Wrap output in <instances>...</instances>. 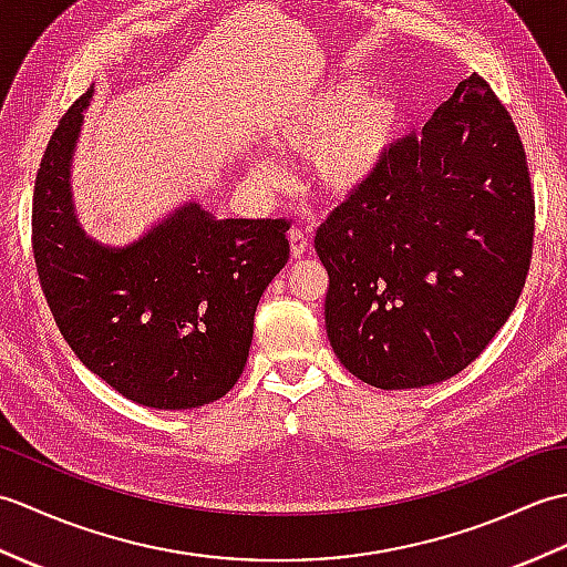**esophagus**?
I'll return each mask as SVG.
<instances>
[{
  "label": "esophagus",
  "instance_id": "34e87169",
  "mask_svg": "<svg viewBox=\"0 0 567 567\" xmlns=\"http://www.w3.org/2000/svg\"><path fill=\"white\" fill-rule=\"evenodd\" d=\"M290 244H292L295 258H305L307 252H311V236H309V231H305V228H292Z\"/></svg>",
  "mask_w": 567,
  "mask_h": 567
}]
</instances>
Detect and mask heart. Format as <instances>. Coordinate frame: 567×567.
<instances>
[{"mask_svg": "<svg viewBox=\"0 0 567 567\" xmlns=\"http://www.w3.org/2000/svg\"><path fill=\"white\" fill-rule=\"evenodd\" d=\"M370 91L372 80L360 72L336 78L272 131L275 146L299 155L317 153V177L331 195H353L365 187L402 136V102L392 92ZM250 167L262 175L272 171L260 155H252Z\"/></svg>", "mask_w": 567, "mask_h": 567, "instance_id": "heart-1", "label": "heart"}]
</instances>
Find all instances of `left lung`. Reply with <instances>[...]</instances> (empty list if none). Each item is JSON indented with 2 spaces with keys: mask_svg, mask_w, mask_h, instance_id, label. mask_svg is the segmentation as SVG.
<instances>
[{
  "mask_svg": "<svg viewBox=\"0 0 567 567\" xmlns=\"http://www.w3.org/2000/svg\"><path fill=\"white\" fill-rule=\"evenodd\" d=\"M532 240L522 138L473 72L319 226L333 353L380 390L457 375L514 311Z\"/></svg>",
  "mask_w": 567,
  "mask_h": 567,
  "instance_id": "1",
  "label": "left lung"
}]
</instances>
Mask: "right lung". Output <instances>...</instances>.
I'll use <instances>...</instances> for the list:
<instances>
[{"mask_svg": "<svg viewBox=\"0 0 567 567\" xmlns=\"http://www.w3.org/2000/svg\"><path fill=\"white\" fill-rule=\"evenodd\" d=\"M94 87L70 106L33 189V258L60 333L126 400L179 412L246 368L252 317L290 258L287 219H219L185 202L124 246L84 234L70 173Z\"/></svg>", "mask_w": 567, "mask_h": 567, "instance_id": "1", "label": "right lung"}]
</instances>
